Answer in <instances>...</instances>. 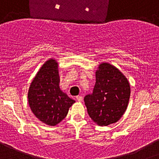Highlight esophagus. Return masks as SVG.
I'll return each mask as SVG.
<instances>
[{
  "label": "esophagus",
  "instance_id": "obj_1",
  "mask_svg": "<svg viewBox=\"0 0 159 159\" xmlns=\"http://www.w3.org/2000/svg\"><path fill=\"white\" fill-rule=\"evenodd\" d=\"M76 99L77 101H82V97H81V96H78V97H76Z\"/></svg>",
  "mask_w": 159,
  "mask_h": 159
}]
</instances>
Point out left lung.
<instances>
[{
    "mask_svg": "<svg viewBox=\"0 0 159 159\" xmlns=\"http://www.w3.org/2000/svg\"><path fill=\"white\" fill-rule=\"evenodd\" d=\"M131 95L129 81L116 67L102 62L96 71L92 94L84 101L90 118L100 126L117 122L128 108Z\"/></svg>",
    "mask_w": 159,
    "mask_h": 159,
    "instance_id": "left-lung-1",
    "label": "left lung"
}]
</instances>
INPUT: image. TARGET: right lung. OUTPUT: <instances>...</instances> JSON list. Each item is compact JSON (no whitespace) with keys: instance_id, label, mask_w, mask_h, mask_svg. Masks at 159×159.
<instances>
[{"instance_id":"right-lung-1","label":"right lung","mask_w":159,"mask_h":159,"mask_svg":"<svg viewBox=\"0 0 159 159\" xmlns=\"http://www.w3.org/2000/svg\"><path fill=\"white\" fill-rule=\"evenodd\" d=\"M58 64L54 58L41 66L28 89V104L34 115L49 126H55L66 116L75 101L60 89Z\"/></svg>"}]
</instances>
